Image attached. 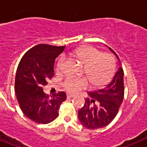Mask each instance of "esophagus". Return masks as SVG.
<instances>
[{"label":"esophagus","mask_w":147,"mask_h":147,"mask_svg":"<svg viewBox=\"0 0 147 147\" xmlns=\"http://www.w3.org/2000/svg\"><path fill=\"white\" fill-rule=\"evenodd\" d=\"M74 96L73 95H71V94H69V93H67V97L68 98H72Z\"/></svg>","instance_id":"esophagus-1"}]
</instances>
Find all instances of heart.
Masks as SVG:
<instances>
[{
    "mask_svg": "<svg viewBox=\"0 0 147 147\" xmlns=\"http://www.w3.org/2000/svg\"><path fill=\"white\" fill-rule=\"evenodd\" d=\"M72 55L84 66V72L94 87L105 86L111 81L116 69V60L110 54H102L93 47L87 46L78 49ZM66 61V57L61 55L57 63L59 71L62 69ZM63 86L71 93H76L81 90L89 87L88 80L86 78H66Z\"/></svg>",
    "mask_w": 147,
    "mask_h": 147,
    "instance_id": "1",
    "label": "heart"
}]
</instances>
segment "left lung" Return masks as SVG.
Returning a JSON list of instances; mask_svg holds the SVG:
<instances>
[{
	"label": "left lung",
	"mask_w": 147,
	"mask_h": 147,
	"mask_svg": "<svg viewBox=\"0 0 147 147\" xmlns=\"http://www.w3.org/2000/svg\"><path fill=\"white\" fill-rule=\"evenodd\" d=\"M117 56L111 48H108ZM123 68L119 66L113 79L103 88L88 92L89 98L78 111L81 125L88 129H101L108 125L119 111L124 98V81Z\"/></svg>",
	"instance_id": "obj_1"
}]
</instances>
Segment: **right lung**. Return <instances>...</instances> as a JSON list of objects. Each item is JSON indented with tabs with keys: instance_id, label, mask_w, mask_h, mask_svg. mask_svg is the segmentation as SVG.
Listing matches in <instances>:
<instances>
[{
	"instance_id": "1",
	"label": "right lung",
	"mask_w": 147,
	"mask_h": 147,
	"mask_svg": "<svg viewBox=\"0 0 147 147\" xmlns=\"http://www.w3.org/2000/svg\"><path fill=\"white\" fill-rule=\"evenodd\" d=\"M66 46L39 44L28 51L17 68L15 91L23 113L32 121L47 124L59 116V109L66 100L65 92L53 96L43 92L47 81L55 76V59Z\"/></svg>"
}]
</instances>
